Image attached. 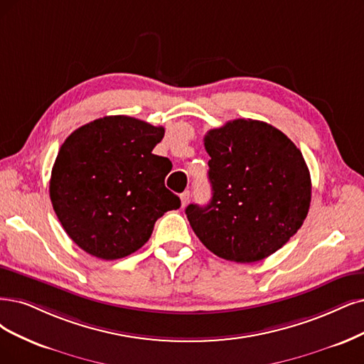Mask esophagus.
<instances>
[{
    "instance_id": "1",
    "label": "esophagus",
    "mask_w": 364,
    "mask_h": 364,
    "mask_svg": "<svg viewBox=\"0 0 364 364\" xmlns=\"http://www.w3.org/2000/svg\"><path fill=\"white\" fill-rule=\"evenodd\" d=\"M180 199H181V207H186L187 203H189V199H191V192L186 191L184 193L180 195Z\"/></svg>"
}]
</instances>
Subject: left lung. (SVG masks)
<instances>
[{"instance_id":"left-lung-1","label":"left lung","mask_w":364,"mask_h":364,"mask_svg":"<svg viewBox=\"0 0 364 364\" xmlns=\"http://www.w3.org/2000/svg\"><path fill=\"white\" fill-rule=\"evenodd\" d=\"M211 200L186 208L203 245L226 261L257 262L297 232L312 183L301 151L272 124L238 118L204 138Z\"/></svg>"}]
</instances>
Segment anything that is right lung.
<instances>
[{
  "mask_svg": "<svg viewBox=\"0 0 364 364\" xmlns=\"http://www.w3.org/2000/svg\"><path fill=\"white\" fill-rule=\"evenodd\" d=\"M165 129L111 115L76 129L53 164L49 195L64 231L92 257L141 249L154 223L181 200L165 187L169 159L153 154Z\"/></svg>",
  "mask_w": 364,
  "mask_h": 364,
  "instance_id": "obj_1",
  "label": "right lung"
}]
</instances>
